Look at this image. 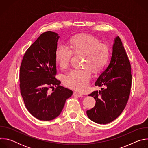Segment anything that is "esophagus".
<instances>
[{"mask_svg":"<svg viewBox=\"0 0 148 148\" xmlns=\"http://www.w3.org/2000/svg\"><path fill=\"white\" fill-rule=\"evenodd\" d=\"M73 96L74 97H82V94H78L77 92H74L73 93Z\"/></svg>","mask_w":148,"mask_h":148,"instance_id":"1","label":"esophagus"}]
</instances>
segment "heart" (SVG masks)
<instances>
[{"instance_id":"1","label":"heart","mask_w":148,"mask_h":148,"mask_svg":"<svg viewBox=\"0 0 148 148\" xmlns=\"http://www.w3.org/2000/svg\"><path fill=\"white\" fill-rule=\"evenodd\" d=\"M73 53L85 55L84 67L91 68L94 72H99L106 66L110 57L108 47L101 44L97 38L88 34L73 37L70 41V49L62 44L57 46L55 58L61 69L68 67ZM88 67L70 71L63 78L64 85L79 92L86 91L92 77L91 71Z\"/></svg>"}]
</instances>
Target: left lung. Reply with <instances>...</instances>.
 <instances>
[{
  "instance_id": "1",
  "label": "left lung",
  "mask_w": 148,
  "mask_h": 148,
  "mask_svg": "<svg viewBox=\"0 0 148 148\" xmlns=\"http://www.w3.org/2000/svg\"><path fill=\"white\" fill-rule=\"evenodd\" d=\"M110 64L99 76L95 86L102 87L88 96L96 100L95 107L87 111L88 117L99 124L108 123L118 118L125 109L131 91V64L121 40L114 38Z\"/></svg>"
}]
</instances>
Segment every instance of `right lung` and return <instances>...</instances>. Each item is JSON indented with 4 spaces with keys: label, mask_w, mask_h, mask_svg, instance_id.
Listing matches in <instances>:
<instances>
[{
    "label": "right lung",
    "mask_w": 148,
    "mask_h": 148,
    "mask_svg": "<svg viewBox=\"0 0 148 148\" xmlns=\"http://www.w3.org/2000/svg\"><path fill=\"white\" fill-rule=\"evenodd\" d=\"M55 32L42 33L26 51L20 69V93L29 112L41 121H50L62 111L73 91L55 78L57 41ZM56 87L50 94V88Z\"/></svg>",
    "instance_id": "right-lung-1"
}]
</instances>
